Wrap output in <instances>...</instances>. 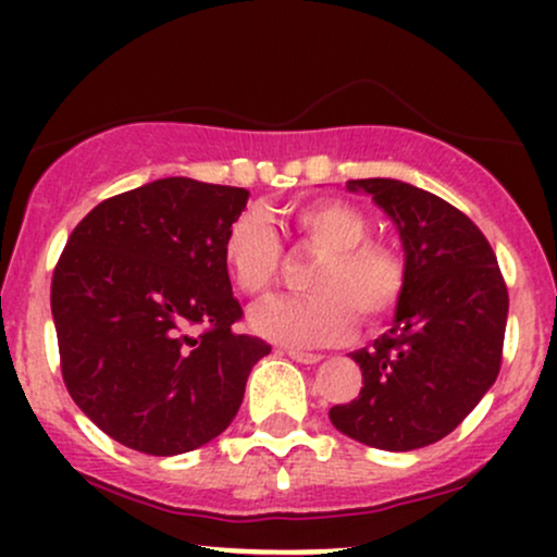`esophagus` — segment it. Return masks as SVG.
Segmentation results:
<instances>
[{
  "label": "esophagus",
  "mask_w": 557,
  "mask_h": 557,
  "mask_svg": "<svg viewBox=\"0 0 557 557\" xmlns=\"http://www.w3.org/2000/svg\"><path fill=\"white\" fill-rule=\"evenodd\" d=\"M287 356H290V359L298 361V363H319V361H322V354H306V350H287Z\"/></svg>",
  "instance_id": "esophagus-1"
}]
</instances>
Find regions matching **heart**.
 <instances>
[{"label": "heart", "instance_id": "b5f03b06", "mask_svg": "<svg viewBox=\"0 0 557 557\" xmlns=\"http://www.w3.org/2000/svg\"><path fill=\"white\" fill-rule=\"evenodd\" d=\"M293 227L319 253L306 298H274L251 314V330L267 341L311 348L354 335L356 311L382 322L406 290V261L393 246L367 240L369 220L354 203L319 198L293 209ZM222 261L240 293L261 298L277 283L283 246L267 216L246 209L222 238Z\"/></svg>", "mask_w": 557, "mask_h": 557}]
</instances>
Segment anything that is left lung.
<instances>
[{
	"label": "left lung",
	"mask_w": 557,
	"mask_h": 557,
	"mask_svg": "<svg viewBox=\"0 0 557 557\" xmlns=\"http://www.w3.org/2000/svg\"><path fill=\"white\" fill-rule=\"evenodd\" d=\"M398 227L406 290L393 327L350 354L359 398L330 408L335 430L380 450H417L456 430L495 385L508 290L474 222L440 196L393 177L348 181Z\"/></svg>",
	"instance_id": "8db88e82"
}]
</instances>
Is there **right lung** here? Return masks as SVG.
<instances>
[{"label":"right lung","instance_id":"add662e5","mask_svg":"<svg viewBox=\"0 0 557 557\" xmlns=\"http://www.w3.org/2000/svg\"><path fill=\"white\" fill-rule=\"evenodd\" d=\"M246 201V188L162 177L101 201L67 238L52 277L62 380L120 445L149 456L207 445L272 350L233 332L243 309L222 238Z\"/></svg>","mask_w":557,"mask_h":557}]
</instances>
